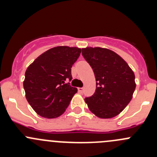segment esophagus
<instances>
[{
	"instance_id": "34e87169",
	"label": "esophagus",
	"mask_w": 157,
	"mask_h": 157,
	"mask_svg": "<svg viewBox=\"0 0 157 157\" xmlns=\"http://www.w3.org/2000/svg\"><path fill=\"white\" fill-rule=\"evenodd\" d=\"M83 91H84V88H83V87H79L78 88V92L80 93H83Z\"/></svg>"
}]
</instances>
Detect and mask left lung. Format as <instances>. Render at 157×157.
<instances>
[{
    "label": "left lung",
    "mask_w": 157,
    "mask_h": 157,
    "mask_svg": "<svg viewBox=\"0 0 157 157\" xmlns=\"http://www.w3.org/2000/svg\"><path fill=\"white\" fill-rule=\"evenodd\" d=\"M82 55L93 68L96 81L94 94L85 98L88 108L100 118H111L122 112L131 100L135 76L121 56L108 48L86 47Z\"/></svg>",
    "instance_id": "1"
}]
</instances>
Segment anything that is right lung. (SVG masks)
<instances>
[{"instance_id":"1","label":"right lung","mask_w":157,"mask_h":157,"mask_svg":"<svg viewBox=\"0 0 157 157\" xmlns=\"http://www.w3.org/2000/svg\"><path fill=\"white\" fill-rule=\"evenodd\" d=\"M81 53L77 47L57 46L39 55L27 67L23 87L26 98L40 116L55 118L65 112L77 89L71 80V67Z\"/></svg>"}]
</instances>
